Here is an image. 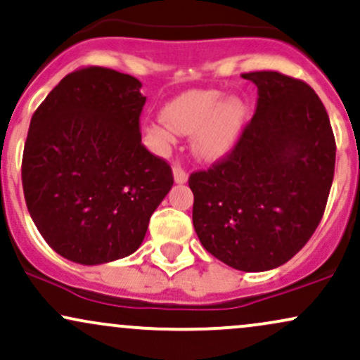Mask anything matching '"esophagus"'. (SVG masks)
Wrapping results in <instances>:
<instances>
[{
	"mask_svg": "<svg viewBox=\"0 0 360 360\" xmlns=\"http://www.w3.org/2000/svg\"><path fill=\"white\" fill-rule=\"evenodd\" d=\"M173 176H175L176 184H185V181H187V179H188V173L184 167H181L180 163H175V165H173Z\"/></svg>",
	"mask_w": 360,
	"mask_h": 360,
	"instance_id": "esophagus-1",
	"label": "esophagus"
}]
</instances>
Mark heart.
I'll use <instances>...</instances> for the list:
<instances>
[{
    "mask_svg": "<svg viewBox=\"0 0 360 360\" xmlns=\"http://www.w3.org/2000/svg\"><path fill=\"white\" fill-rule=\"evenodd\" d=\"M246 124V105L239 99L224 101L217 91H190L170 101L163 117L146 128L160 150H168L176 133L193 134V151L207 160L221 158L236 146Z\"/></svg>",
    "mask_w": 360,
    "mask_h": 360,
    "instance_id": "heart-1",
    "label": "heart"
}]
</instances>
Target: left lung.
I'll return each mask as SVG.
<instances>
[{
	"label": "left lung",
	"mask_w": 360,
	"mask_h": 360,
	"mask_svg": "<svg viewBox=\"0 0 360 360\" xmlns=\"http://www.w3.org/2000/svg\"><path fill=\"white\" fill-rule=\"evenodd\" d=\"M257 87L255 116L227 155L188 176L202 246L240 271L290 261L322 221L335 138L325 105L303 80L278 70L240 74Z\"/></svg>",
	"instance_id": "8db88e82"
}]
</instances>
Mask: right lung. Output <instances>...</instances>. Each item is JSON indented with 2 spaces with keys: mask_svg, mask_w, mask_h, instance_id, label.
<instances>
[{
  "mask_svg": "<svg viewBox=\"0 0 360 360\" xmlns=\"http://www.w3.org/2000/svg\"><path fill=\"white\" fill-rule=\"evenodd\" d=\"M136 77L105 67L70 72L30 121L21 181L38 232L80 264L133 255L173 185L167 160L141 143L146 97Z\"/></svg>",
  "mask_w": 360,
  "mask_h": 360,
  "instance_id": "1",
  "label": "right lung"
}]
</instances>
